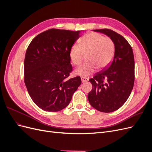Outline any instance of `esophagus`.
<instances>
[{
  "mask_svg": "<svg viewBox=\"0 0 152 152\" xmlns=\"http://www.w3.org/2000/svg\"><path fill=\"white\" fill-rule=\"evenodd\" d=\"M81 80H82V82H83V83H84V82H86L89 80V79L88 78H86V77H81Z\"/></svg>",
  "mask_w": 152,
  "mask_h": 152,
  "instance_id": "1",
  "label": "esophagus"
}]
</instances>
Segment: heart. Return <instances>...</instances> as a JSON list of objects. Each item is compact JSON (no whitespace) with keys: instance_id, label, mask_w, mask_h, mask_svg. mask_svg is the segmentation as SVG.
<instances>
[{"instance_id":"b5f03b06","label":"heart","mask_w":152,"mask_h":152,"mask_svg":"<svg viewBox=\"0 0 152 152\" xmlns=\"http://www.w3.org/2000/svg\"><path fill=\"white\" fill-rule=\"evenodd\" d=\"M115 44L109 37L90 32L84 35L79 40V44H74L70 48L69 56L73 64L78 65L86 55L87 62L75 71V74L82 77L89 76L96 68L103 70L113 60L115 55Z\"/></svg>"}]
</instances>
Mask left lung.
<instances>
[{
    "label": "left lung",
    "instance_id": "1",
    "mask_svg": "<svg viewBox=\"0 0 152 152\" xmlns=\"http://www.w3.org/2000/svg\"><path fill=\"white\" fill-rule=\"evenodd\" d=\"M94 31L110 37L115 50L108 68L89 80L93 89L88 94V100L98 111L110 113L120 108L131 93L135 78L134 54L127 40L117 32L107 28Z\"/></svg>",
    "mask_w": 152,
    "mask_h": 152
}]
</instances>
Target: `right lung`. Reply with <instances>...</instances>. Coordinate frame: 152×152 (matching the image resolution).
<instances>
[{"label":"right lung","instance_id":"1","mask_svg":"<svg viewBox=\"0 0 152 152\" xmlns=\"http://www.w3.org/2000/svg\"><path fill=\"white\" fill-rule=\"evenodd\" d=\"M79 33L49 29L37 35L26 49L25 84L33 102L45 111L66 107L81 84L79 76L67 79L73 69L69 53Z\"/></svg>","mask_w":152,"mask_h":152}]
</instances>
